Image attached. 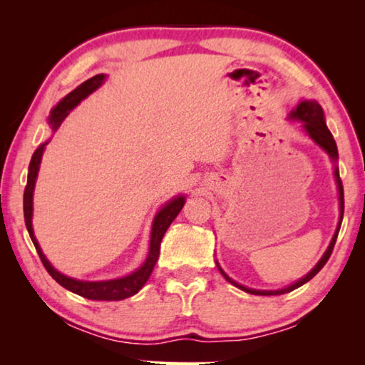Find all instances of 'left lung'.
<instances>
[{
  "instance_id": "obj_1",
  "label": "left lung",
  "mask_w": 365,
  "mask_h": 365,
  "mask_svg": "<svg viewBox=\"0 0 365 365\" xmlns=\"http://www.w3.org/2000/svg\"><path fill=\"white\" fill-rule=\"evenodd\" d=\"M287 118L291 119V121H301L302 123V129H304V131H306L307 136L311 138L312 141L316 143L317 146L322 149V151H326L327 156L332 159V163H334V178H336L337 192H339V222H337L336 232H334L331 242H329V246L326 249V252L322 254V257L319 259V262L311 269V271L306 274V276L301 277L296 282H292L291 286H287V287L276 289V291H262V289L246 287V286H242V284H239V282L234 281V279L229 277L227 274L222 271V267L219 266V262L216 261L219 272L222 274L224 279H226L227 282H231L232 286L239 287L244 292L256 294V296H281V294L291 292V291H294V289L301 287L302 284H306V282L311 281V279L316 276V274L321 271L324 266H326V262L329 261V257H331L334 244H336V241H337V234H339V229H341L342 217H344V187H342V181H341V176H339V168H337V159H339L337 144H336V141H334L331 131H329V129H327L326 118H324V111H322L321 104H319L317 101H314V99H302V101L299 103L297 106L294 108L291 113H289Z\"/></svg>"
}]
</instances>
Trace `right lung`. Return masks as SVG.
Returning a JSON list of instances; mask_svg holds the SVG:
<instances>
[{
    "label": "right lung",
    "instance_id": "1",
    "mask_svg": "<svg viewBox=\"0 0 365 365\" xmlns=\"http://www.w3.org/2000/svg\"><path fill=\"white\" fill-rule=\"evenodd\" d=\"M104 79H106V74H96V76L89 78L88 81L81 83L76 89H73L71 93L66 94V96H64L61 101L51 109L48 123L49 126H51L53 133L61 126L64 118H66L68 114L83 101V99H86L89 94L94 93L99 86H101ZM48 143L49 141L39 144V148L33 154L31 163H29V168H28V182H26V187H24V197H23L24 222H26L29 237H31L34 247H36L39 257H41L43 266L46 267L49 276H51L59 286H63L64 289H68V291L78 294V296L91 299V301H123V299L134 296V294L141 291L144 284L148 282L149 276H151L153 269L158 262L159 247H161L164 232L168 231V227L171 226V222L176 219L179 211L182 209L184 202H186V196L173 197L171 201H168L156 212V216L153 219V226H151V239H149L148 257L146 261L136 269V271L128 274V276L109 279V281H79V279L69 277L66 274L59 272L58 269L53 267V264L49 262L46 256L43 254V249L39 246L38 239L34 236V231H33V194H34V186H36L39 166H41L44 148H46Z\"/></svg>",
    "mask_w": 365,
    "mask_h": 365
}]
</instances>
